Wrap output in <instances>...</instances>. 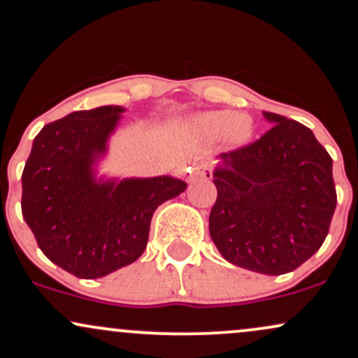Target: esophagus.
I'll return each instance as SVG.
<instances>
[{"mask_svg": "<svg viewBox=\"0 0 358 358\" xmlns=\"http://www.w3.org/2000/svg\"><path fill=\"white\" fill-rule=\"evenodd\" d=\"M196 178L210 179L211 178V169L201 166V164H194V166H192L191 171H189V179L194 180Z\"/></svg>", "mask_w": 358, "mask_h": 358, "instance_id": "obj_1", "label": "esophagus"}]
</instances>
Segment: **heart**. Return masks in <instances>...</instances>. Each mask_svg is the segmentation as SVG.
<instances>
[{
    "mask_svg": "<svg viewBox=\"0 0 358 358\" xmlns=\"http://www.w3.org/2000/svg\"><path fill=\"white\" fill-rule=\"evenodd\" d=\"M192 130L204 138L216 140L224 136L231 145H243L254 135V123L248 116L235 115L231 111H206L192 120Z\"/></svg>",
    "mask_w": 358,
    "mask_h": 358,
    "instance_id": "heart-1",
    "label": "heart"
}]
</instances>
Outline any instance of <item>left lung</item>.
Masks as SVG:
<instances>
[{"mask_svg": "<svg viewBox=\"0 0 358 358\" xmlns=\"http://www.w3.org/2000/svg\"><path fill=\"white\" fill-rule=\"evenodd\" d=\"M272 128L220 154L210 235L224 260L267 275L298 268L327 238L336 191L333 160L308 127L267 113Z\"/></svg>", "mask_w": 358, "mask_h": 358, "instance_id": "left-lung-1", "label": "left lung"}]
</instances>
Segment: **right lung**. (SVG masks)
<instances>
[{"label": "right lung", "mask_w": 358, "mask_h": 358, "mask_svg": "<svg viewBox=\"0 0 358 358\" xmlns=\"http://www.w3.org/2000/svg\"><path fill=\"white\" fill-rule=\"evenodd\" d=\"M123 111L108 104L49 123L23 169V220L43 255L81 279L135 262L147 247L154 211L187 187L171 176H96Z\"/></svg>", "instance_id": "obj_1"}]
</instances>
